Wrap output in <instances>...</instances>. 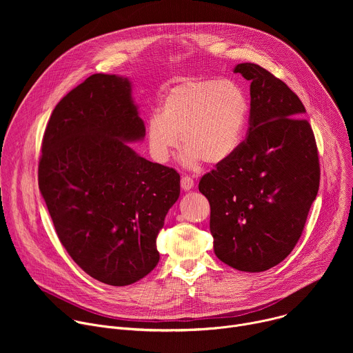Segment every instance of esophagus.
<instances>
[{
  "label": "esophagus",
  "mask_w": 353,
  "mask_h": 353,
  "mask_svg": "<svg viewBox=\"0 0 353 353\" xmlns=\"http://www.w3.org/2000/svg\"><path fill=\"white\" fill-rule=\"evenodd\" d=\"M181 188L184 191H188V190H192L194 188V180L188 176H183L181 177Z\"/></svg>",
  "instance_id": "34e87169"
}]
</instances>
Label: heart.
Listing matches in <instances>:
<instances>
[{"instance_id": "obj_1", "label": "heart", "mask_w": 353, "mask_h": 353, "mask_svg": "<svg viewBox=\"0 0 353 353\" xmlns=\"http://www.w3.org/2000/svg\"><path fill=\"white\" fill-rule=\"evenodd\" d=\"M244 90L230 79L184 78L163 96L159 112L149 116L145 137L149 154L166 163L174 149L185 148L180 161L187 168L201 161L219 165L240 145L248 117Z\"/></svg>"}]
</instances>
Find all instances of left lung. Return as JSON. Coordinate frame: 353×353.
Instances as JSON below:
<instances>
[{
  "mask_svg": "<svg viewBox=\"0 0 353 353\" xmlns=\"http://www.w3.org/2000/svg\"><path fill=\"white\" fill-rule=\"evenodd\" d=\"M250 85V127L236 152L201 179L216 257L244 272L283 261L303 232L320 185L313 130L297 94L265 68L233 70Z\"/></svg>",
  "mask_w": 353,
  "mask_h": 353,
  "instance_id": "8db88e82",
  "label": "left lung"
}]
</instances>
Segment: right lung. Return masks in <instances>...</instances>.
I'll use <instances>...</instances> for the list:
<instances>
[{
    "mask_svg": "<svg viewBox=\"0 0 353 353\" xmlns=\"http://www.w3.org/2000/svg\"><path fill=\"white\" fill-rule=\"evenodd\" d=\"M145 125L125 77L93 74L50 117L39 188L57 236L92 278L125 286L159 263L157 237L180 195V176L128 142Z\"/></svg>",
    "mask_w": 353,
    "mask_h": 353,
    "instance_id": "1",
    "label": "right lung"
}]
</instances>
